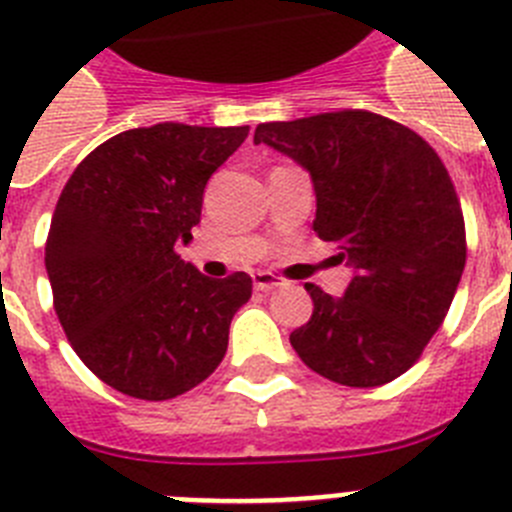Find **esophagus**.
<instances>
[{
  "instance_id": "1",
  "label": "esophagus",
  "mask_w": 512,
  "mask_h": 512,
  "mask_svg": "<svg viewBox=\"0 0 512 512\" xmlns=\"http://www.w3.org/2000/svg\"><path fill=\"white\" fill-rule=\"evenodd\" d=\"M284 279L277 277V274H271V271H256L253 274V287H256V292H271V289H279L284 287Z\"/></svg>"
}]
</instances>
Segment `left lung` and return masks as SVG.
Listing matches in <instances>:
<instances>
[{"label": "left lung", "mask_w": 512, "mask_h": 512, "mask_svg": "<svg viewBox=\"0 0 512 512\" xmlns=\"http://www.w3.org/2000/svg\"><path fill=\"white\" fill-rule=\"evenodd\" d=\"M253 143L295 158L315 187L312 228L354 279L343 297L305 284L312 318L289 343L312 372L346 387L405 374L441 328L467 264L451 176L415 130L366 110L264 122Z\"/></svg>", "instance_id": "left-lung-1"}]
</instances>
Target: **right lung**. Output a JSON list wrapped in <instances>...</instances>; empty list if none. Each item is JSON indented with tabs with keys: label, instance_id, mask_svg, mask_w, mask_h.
I'll list each match as a JSON object with an SVG mask.
<instances>
[{
	"label": "right lung",
	"instance_id": "right-lung-1",
	"mask_svg": "<svg viewBox=\"0 0 512 512\" xmlns=\"http://www.w3.org/2000/svg\"><path fill=\"white\" fill-rule=\"evenodd\" d=\"M246 138L248 125L125 130L94 148L58 197L45 241L53 307L79 359L122 395H184L228 351L251 277H205L174 246L192 241L207 179Z\"/></svg>",
	"mask_w": 512,
	"mask_h": 512
}]
</instances>
